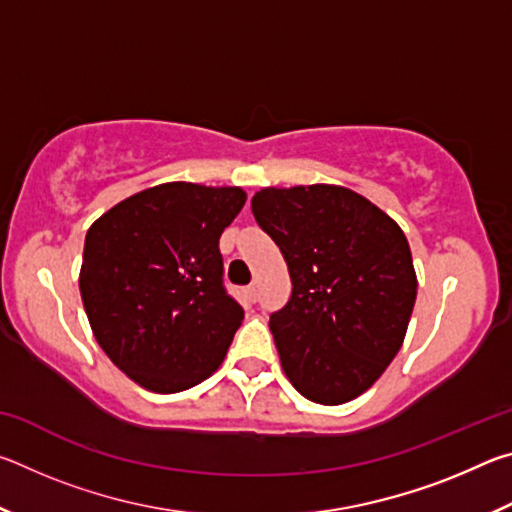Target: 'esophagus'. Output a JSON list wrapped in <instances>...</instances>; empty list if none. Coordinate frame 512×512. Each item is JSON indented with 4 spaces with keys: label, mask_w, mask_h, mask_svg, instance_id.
<instances>
[{
    "label": "esophagus",
    "mask_w": 512,
    "mask_h": 512,
    "mask_svg": "<svg viewBox=\"0 0 512 512\" xmlns=\"http://www.w3.org/2000/svg\"><path fill=\"white\" fill-rule=\"evenodd\" d=\"M246 298H248V302H257V287H255V284L246 287Z\"/></svg>",
    "instance_id": "obj_1"
}]
</instances>
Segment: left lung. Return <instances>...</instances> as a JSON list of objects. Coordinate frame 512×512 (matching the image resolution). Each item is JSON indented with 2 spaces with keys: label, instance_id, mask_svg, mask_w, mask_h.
I'll use <instances>...</instances> for the list:
<instances>
[{
  "label": "left lung",
  "instance_id": "8db88e82",
  "mask_svg": "<svg viewBox=\"0 0 512 512\" xmlns=\"http://www.w3.org/2000/svg\"><path fill=\"white\" fill-rule=\"evenodd\" d=\"M250 207L293 284L268 320L284 375L316 404L354 400L400 352L411 320L418 277L402 228L339 185L266 187Z\"/></svg>",
  "mask_w": 512,
  "mask_h": 512
}]
</instances>
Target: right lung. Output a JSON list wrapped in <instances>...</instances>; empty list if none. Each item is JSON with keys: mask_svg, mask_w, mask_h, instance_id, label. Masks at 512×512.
<instances>
[{"mask_svg": "<svg viewBox=\"0 0 512 512\" xmlns=\"http://www.w3.org/2000/svg\"><path fill=\"white\" fill-rule=\"evenodd\" d=\"M244 203L241 187L164 183L90 225L85 314L101 350L146 391H187L221 366L244 309L223 287L219 239Z\"/></svg>", "mask_w": 512, "mask_h": 512, "instance_id": "obj_1", "label": "right lung"}]
</instances>
